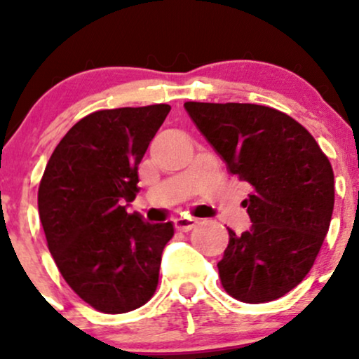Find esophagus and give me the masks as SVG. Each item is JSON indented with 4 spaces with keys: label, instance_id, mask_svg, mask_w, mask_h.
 I'll list each match as a JSON object with an SVG mask.
<instances>
[{
    "label": "esophagus",
    "instance_id": "34e87169",
    "mask_svg": "<svg viewBox=\"0 0 359 359\" xmlns=\"http://www.w3.org/2000/svg\"><path fill=\"white\" fill-rule=\"evenodd\" d=\"M174 224H175V229L187 233L197 224V221L192 219V217H177V219L174 221Z\"/></svg>",
    "mask_w": 359,
    "mask_h": 359
}]
</instances>
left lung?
Returning <instances> with one entry per match:
<instances>
[{
  "instance_id": "obj_1",
  "label": "left lung",
  "mask_w": 359,
  "mask_h": 359,
  "mask_svg": "<svg viewBox=\"0 0 359 359\" xmlns=\"http://www.w3.org/2000/svg\"><path fill=\"white\" fill-rule=\"evenodd\" d=\"M185 111L228 170L253 187L251 228L228 229L217 263L234 299L263 304L297 287L314 265L334 209V174L311 133L282 111L241 102H194Z\"/></svg>"
}]
</instances>
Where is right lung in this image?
Instances as JSON below:
<instances>
[{"label":"right lung","mask_w":359,"mask_h":359,"mask_svg":"<svg viewBox=\"0 0 359 359\" xmlns=\"http://www.w3.org/2000/svg\"><path fill=\"white\" fill-rule=\"evenodd\" d=\"M170 106L102 109L77 121L55 147L39 187V214L53 262L96 311L123 314L155 294L174 224H150L125 203L138 165Z\"/></svg>","instance_id":"add662e5"}]
</instances>
